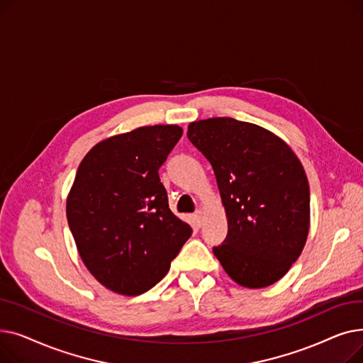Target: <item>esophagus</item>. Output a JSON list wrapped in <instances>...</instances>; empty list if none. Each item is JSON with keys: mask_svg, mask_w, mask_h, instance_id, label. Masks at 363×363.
Wrapping results in <instances>:
<instances>
[{"mask_svg": "<svg viewBox=\"0 0 363 363\" xmlns=\"http://www.w3.org/2000/svg\"><path fill=\"white\" fill-rule=\"evenodd\" d=\"M193 222L197 228H200L203 225V212L201 211H197L194 215H193Z\"/></svg>", "mask_w": 363, "mask_h": 363, "instance_id": "34e87169", "label": "esophagus"}]
</instances>
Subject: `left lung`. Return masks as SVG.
<instances>
[{
  "instance_id": "8db88e82",
  "label": "left lung",
  "mask_w": 363,
  "mask_h": 363,
  "mask_svg": "<svg viewBox=\"0 0 363 363\" xmlns=\"http://www.w3.org/2000/svg\"><path fill=\"white\" fill-rule=\"evenodd\" d=\"M186 135L213 167L228 219L215 256L241 287H269L290 271L309 235L301 162L274 132L233 118L191 122Z\"/></svg>"
}]
</instances>
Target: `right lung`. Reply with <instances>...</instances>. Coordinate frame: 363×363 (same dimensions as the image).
<instances>
[{
	"instance_id": "add662e5",
	"label": "right lung",
	"mask_w": 363,
	"mask_h": 363,
	"mask_svg": "<svg viewBox=\"0 0 363 363\" xmlns=\"http://www.w3.org/2000/svg\"><path fill=\"white\" fill-rule=\"evenodd\" d=\"M181 137L178 125L132 129L95 144L76 172L67 222L86 269L113 293L140 296L155 287L191 237L159 178Z\"/></svg>"
}]
</instances>
